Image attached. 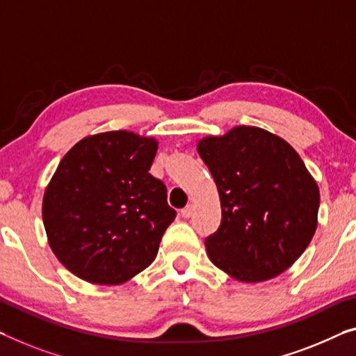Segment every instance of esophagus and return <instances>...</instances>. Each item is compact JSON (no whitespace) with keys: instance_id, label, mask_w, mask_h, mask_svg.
Segmentation results:
<instances>
[{"instance_id":"esophagus-1","label":"esophagus","mask_w":356,"mask_h":356,"mask_svg":"<svg viewBox=\"0 0 356 356\" xmlns=\"http://www.w3.org/2000/svg\"><path fill=\"white\" fill-rule=\"evenodd\" d=\"M180 216H182L184 219H188V217H192L193 216V206L192 204L185 206V208L180 211Z\"/></svg>"}]
</instances>
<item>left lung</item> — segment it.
<instances>
[{
    "mask_svg": "<svg viewBox=\"0 0 356 356\" xmlns=\"http://www.w3.org/2000/svg\"><path fill=\"white\" fill-rule=\"evenodd\" d=\"M214 177L222 222L204 245L211 262L243 283L288 270L310 245L320 190L288 142L256 126H236L198 142Z\"/></svg>",
    "mask_w": 356,
    "mask_h": 356,
    "instance_id": "left-lung-1",
    "label": "left lung"
}]
</instances>
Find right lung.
I'll return each instance as SVG.
<instances>
[{"instance_id": "right-lung-1", "label": "right lung", "mask_w": 356, "mask_h": 356, "mask_svg": "<svg viewBox=\"0 0 356 356\" xmlns=\"http://www.w3.org/2000/svg\"><path fill=\"white\" fill-rule=\"evenodd\" d=\"M158 142L129 131L84 137L57 166L42 198L52 252L92 284H121L155 261L176 219L152 176Z\"/></svg>"}]
</instances>
